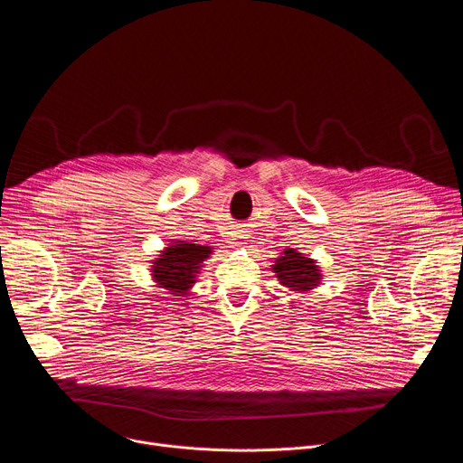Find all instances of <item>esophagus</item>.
<instances>
[{
  "label": "esophagus",
  "mask_w": 463,
  "mask_h": 463,
  "mask_svg": "<svg viewBox=\"0 0 463 463\" xmlns=\"http://www.w3.org/2000/svg\"><path fill=\"white\" fill-rule=\"evenodd\" d=\"M245 232H247V231H243V229L236 231V240H240V241H238V245H243V243H245V241H243V240L247 238V234H245Z\"/></svg>",
  "instance_id": "esophagus-1"
}]
</instances>
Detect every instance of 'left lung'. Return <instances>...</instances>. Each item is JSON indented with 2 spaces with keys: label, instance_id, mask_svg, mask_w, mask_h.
I'll list each match as a JSON object with an SVG mask.
<instances>
[{
  "label": "left lung",
  "instance_id": "8db88e82",
  "mask_svg": "<svg viewBox=\"0 0 463 463\" xmlns=\"http://www.w3.org/2000/svg\"><path fill=\"white\" fill-rule=\"evenodd\" d=\"M273 273L282 286L289 288L295 293L311 291L322 280L320 269L317 268V261L297 252L295 249H286L280 258H277Z\"/></svg>",
  "mask_w": 463,
  "mask_h": 463
}]
</instances>
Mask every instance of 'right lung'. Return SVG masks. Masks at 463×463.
<instances>
[{"label": "right lung", "instance_id": "obj_1", "mask_svg": "<svg viewBox=\"0 0 463 463\" xmlns=\"http://www.w3.org/2000/svg\"><path fill=\"white\" fill-rule=\"evenodd\" d=\"M209 254L211 247L177 240L154 261L152 279L159 288L168 289L175 297H183L195 284V277L200 275L202 263Z\"/></svg>", "mask_w": 463, "mask_h": 463}]
</instances>
